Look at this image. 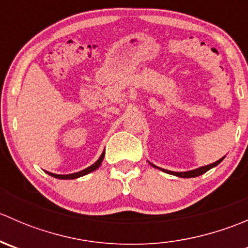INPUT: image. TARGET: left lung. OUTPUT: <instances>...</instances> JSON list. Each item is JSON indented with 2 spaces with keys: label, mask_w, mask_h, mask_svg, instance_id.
<instances>
[{
  "label": "left lung",
  "mask_w": 248,
  "mask_h": 248,
  "mask_svg": "<svg viewBox=\"0 0 248 248\" xmlns=\"http://www.w3.org/2000/svg\"><path fill=\"white\" fill-rule=\"evenodd\" d=\"M223 158H224V157H223ZM223 158L218 159V161H216V162H215V163H212V164H209V166H205V167H202V168L194 169V170L184 171V172H176V171L166 170V169L158 168V167L154 166V164H151V166H152V167H155V168H158V169H161V170H163L164 172H168V174L175 175V176H179V177H196V176H199V175L204 174V172H206L207 170H210V169H211V168H214V167H216L217 164H219V163H221L222 161H223Z\"/></svg>",
  "instance_id": "obj_1"
}]
</instances>
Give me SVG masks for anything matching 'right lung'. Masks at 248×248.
Here are the masks:
<instances>
[{
  "mask_svg": "<svg viewBox=\"0 0 248 248\" xmlns=\"http://www.w3.org/2000/svg\"><path fill=\"white\" fill-rule=\"evenodd\" d=\"M103 158H104V152H103V154L101 155V157H99V159H98V161L96 162V163H93V164H92V166H90L89 168L84 169V170L78 171V172H74V174H68V175H57V174H52V172H47V171H46V172H47V174H49V175H51V176L56 177V179H62V180L77 179V177L84 176V175L89 174V172H91V171L96 170V169L98 168L99 166H101V163H102V161H103Z\"/></svg>",
  "mask_w": 248,
  "mask_h": 248,
  "instance_id": "add662e5",
  "label": "right lung"
}]
</instances>
